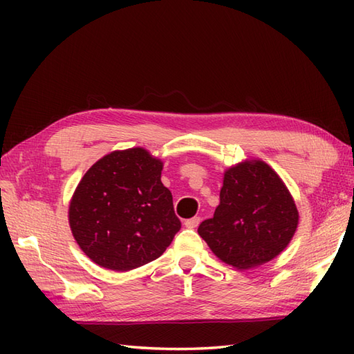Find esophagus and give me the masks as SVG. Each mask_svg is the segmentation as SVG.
I'll return each instance as SVG.
<instances>
[{"mask_svg":"<svg viewBox=\"0 0 354 354\" xmlns=\"http://www.w3.org/2000/svg\"><path fill=\"white\" fill-rule=\"evenodd\" d=\"M199 222H201V217H192V219H187L185 222H184V225L189 230H194L199 225Z\"/></svg>","mask_w":354,"mask_h":354,"instance_id":"obj_1","label":"esophagus"}]
</instances>
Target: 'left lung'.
I'll list each match as a JSON object with an SVG mask.
<instances>
[{
	"mask_svg": "<svg viewBox=\"0 0 354 354\" xmlns=\"http://www.w3.org/2000/svg\"><path fill=\"white\" fill-rule=\"evenodd\" d=\"M298 212L277 173L261 161L225 171L221 204L199 236L217 257L237 269L272 260L293 236Z\"/></svg>",
	"mask_w": 354,
	"mask_h": 354,
	"instance_id": "1",
	"label": "left lung"
}]
</instances>
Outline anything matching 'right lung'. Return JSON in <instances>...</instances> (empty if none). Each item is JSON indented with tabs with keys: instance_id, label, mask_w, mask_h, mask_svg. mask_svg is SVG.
<instances>
[{
	"instance_id": "add662e5",
	"label": "right lung",
	"mask_w": 354,
	"mask_h": 354,
	"mask_svg": "<svg viewBox=\"0 0 354 354\" xmlns=\"http://www.w3.org/2000/svg\"><path fill=\"white\" fill-rule=\"evenodd\" d=\"M161 170L160 160L137 147L103 156L82 178L70 225L82 251L99 266L124 272L147 265L181 230Z\"/></svg>"
}]
</instances>
